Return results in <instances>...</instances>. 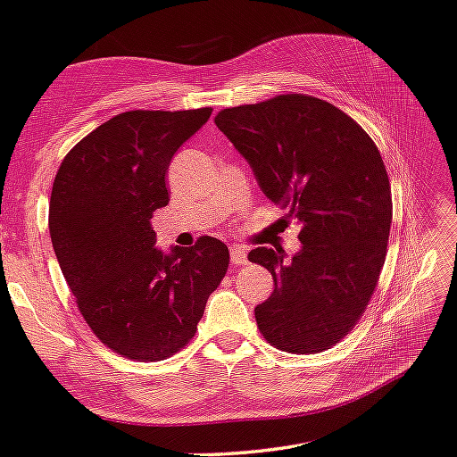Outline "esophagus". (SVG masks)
Wrapping results in <instances>:
<instances>
[{"label": "esophagus", "instance_id": "1", "mask_svg": "<svg viewBox=\"0 0 457 457\" xmlns=\"http://www.w3.org/2000/svg\"><path fill=\"white\" fill-rule=\"evenodd\" d=\"M229 255H231V265H245L247 263V253H245V250L244 247H239V245H234L229 250Z\"/></svg>", "mask_w": 457, "mask_h": 457}]
</instances>
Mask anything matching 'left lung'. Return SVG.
<instances>
[{"instance_id":"8db88e82","label":"left lung","mask_w":457,"mask_h":457,"mask_svg":"<svg viewBox=\"0 0 457 457\" xmlns=\"http://www.w3.org/2000/svg\"><path fill=\"white\" fill-rule=\"evenodd\" d=\"M215 126L300 226L292 262L271 247L247 255L276 286L255 308L257 328L281 352L329 350L361 318L386 262L392 189L379 149L350 115L303 94L228 107Z\"/></svg>"}]
</instances>
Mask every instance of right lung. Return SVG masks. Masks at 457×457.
Returning <instances> with one entry per match:
<instances>
[{"mask_svg":"<svg viewBox=\"0 0 457 457\" xmlns=\"http://www.w3.org/2000/svg\"><path fill=\"white\" fill-rule=\"evenodd\" d=\"M210 115L212 107L118 113L70 149L54 179L49 236L63 278L99 342L128 360L179 352L228 271L220 239L163 253L149 221L170 202L173 154Z\"/></svg>","mask_w":457,"mask_h":457,"instance_id":"add662e5","label":"right lung"}]
</instances>
